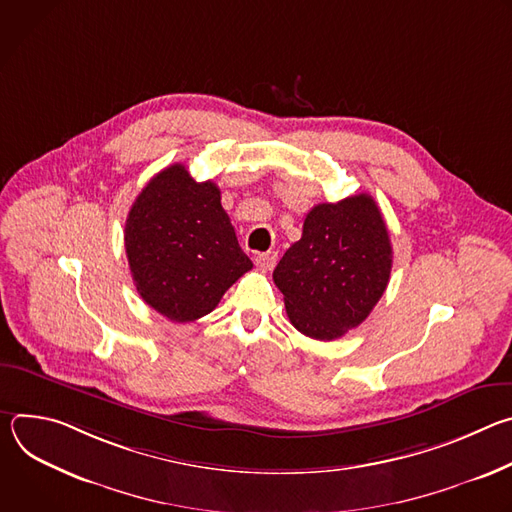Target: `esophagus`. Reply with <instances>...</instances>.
Returning a JSON list of instances; mask_svg holds the SVG:
<instances>
[{
	"label": "esophagus",
	"instance_id": "esophagus-1",
	"mask_svg": "<svg viewBox=\"0 0 512 512\" xmlns=\"http://www.w3.org/2000/svg\"><path fill=\"white\" fill-rule=\"evenodd\" d=\"M275 261H277V253H275V251L259 253V255L255 257V263H257V267H259L261 271H271L273 265H275Z\"/></svg>",
	"mask_w": 512,
	"mask_h": 512
}]
</instances>
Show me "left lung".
Instances as JSON below:
<instances>
[{
    "mask_svg": "<svg viewBox=\"0 0 512 512\" xmlns=\"http://www.w3.org/2000/svg\"><path fill=\"white\" fill-rule=\"evenodd\" d=\"M393 247L369 194L316 204L302 239L273 271L289 322L316 340H334L367 320L385 294Z\"/></svg>",
    "mask_w": 512,
    "mask_h": 512,
    "instance_id": "8db88e82",
    "label": "left lung"
}]
</instances>
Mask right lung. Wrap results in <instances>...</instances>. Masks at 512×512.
I'll return each mask as SVG.
<instances>
[{"instance_id": "right-lung-1", "label": "right lung", "mask_w": 512, "mask_h": 512, "mask_svg": "<svg viewBox=\"0 0 512 512\" xmlns=\"http://www.w3.org/2000/svg\"><path fill=\"white\" fill-rule=\"evenodd\" d=\"M125 253L143 302L172 322L210 314L253 263L212 182L182 164L156 174L125 221Z\"/></svg>"}]
</instances>
